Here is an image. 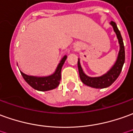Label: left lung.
Wrapping results in <instances>:
<instances>
[{
  "instance_id": "8db88e82",
  "label": "left lung",
  "mask_w": 133,
  "mask_h": 133,
  "mask_svg": "<svg viewBox=\"0 0 133 133\" xmlns=\"http://www.w3.org/2000/svg\"><path fill=\"white\" fill-rule=\"evenodd\" d=\"M110 24L112 25L114 31L116 33L117 37L118 39L119 44V51L117 59L112 68L109 70L107 73L102 75V76L89 77V76H86L84 72L83 71L82 68L80 64L79 59L78 61V68L80 78L85 85L92 87V88L104 89V88H107L109 86H111L119 76L122 69V66L125 63V47H124L123 40L122 38L120 31H119L118 28L117 26V24H115V22L112 21L110 22Z\"/></svg>"
}]
</instances>
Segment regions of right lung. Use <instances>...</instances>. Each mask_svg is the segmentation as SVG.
<instances>
[{
    "label": "right lung",
    "instance_id": "right-lung-1",
    "mask_svg": "<svg viewBox=\"0 0 133 133\" xmlns=\"http://www.w3.org/2000/svg\"><path fill=\"white\" fill-rule=\"evenodd\" d=\"M66 58L67 55H65L62 58V60H60V63L58 64L55 73L49 76L37 77V76H28L22 73L21 71L20 72L24 79L26 81V82L27 83L29 86H31L33 89H36L37 91H50V90L57 88V86H59L60 79H61V69Z\"/></svg>",
    "mask_w": 133,
    "mask_h": 133
}]
</instances>
